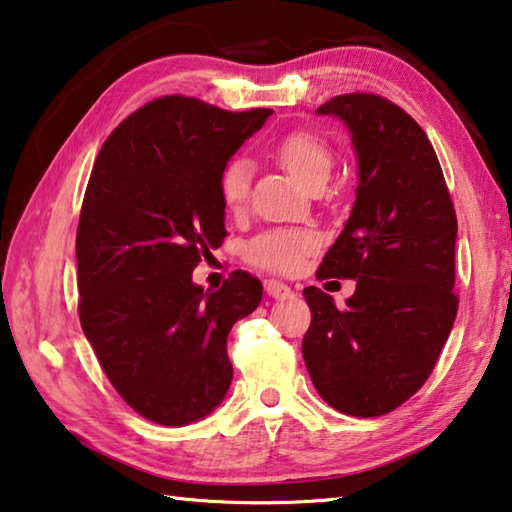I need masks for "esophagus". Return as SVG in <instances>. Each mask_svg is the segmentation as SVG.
<instances>
[{"label":"esophagus","mask_w":512,"mask_h":512,"mask_svg":"<svg viewBox=\"0 0 512 512\" xmlns=\"http://www.w3.org/2000/svg\"><path fill=\"white\" fill-rule=\"evenodd\" d=\"M264 291H266V295L275 297V300H288V297L293 295L291 286L280 282V280H266L264 282Z\"/></svg>","instance_id":"34e87169"}]
</instances>
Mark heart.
<instances>
[{"label":"heart","instance_id":"heart-1","mask_svg":"<svg viewBox=\"0 0 512 512\" xmlns=\"http://www.w3.org/2000/svg\"><path fill=\"white\" fill-rule=\"evenodd\" d=\"M271 152L304 188H313L320 181L327 183L333 167V156L327 143L309 129H293V132L282 134L273 143ZM250 179H253V165L241 159V156L224 167V172L219 176V194L230 212H237L246 206ZM315 248H318V235L313 230H268L250 241L248 259L266 268V271L295 273Z\"/></svg>","mask_w":512,"mask_h":512}]
</instances>
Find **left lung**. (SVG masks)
I'll return each instance as SVG.
<instances>
[{
    "mask_svg": "<svg viewBox=\"0 0 512 512\" xmlns=\"http://www.w3.org/2000/svg\"><path fill=\"white\" fill-rule=\"evenodd\" d=\"M318 114L347 125L358 159L356 201L318 277H349L356 291L338 309L318 286L304 288L302 356L333 410L380 416L423 387L457 318V215L432 143L401 107L345 94Z\"/></svg>",
    "mask_w": 512,
    "mask_h": 512,
    "instance_id": "obj_1",
    "label": "left lung"
}]
</instances>
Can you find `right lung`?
<instances>
[{
  "label": "right lung",
  "mask_w": 512,
  "mask_h": 512,
  "mask_svg": "<svg viewBox=\"0 0 512 512\" xmlns=\"http://www.w3.org/2000/svg\"><path fill=\"white\" fill-rule=\"evenodd\" d=\"M271 114L163 96L96 156L76 237L80 324L109 383L152 423L201 421L226 398L228 333L262 282L237 271L208 293L192 271L226 237L221 172Z\"/></svg>",
  "instance_id": "add662e5"
}]
</instances>
